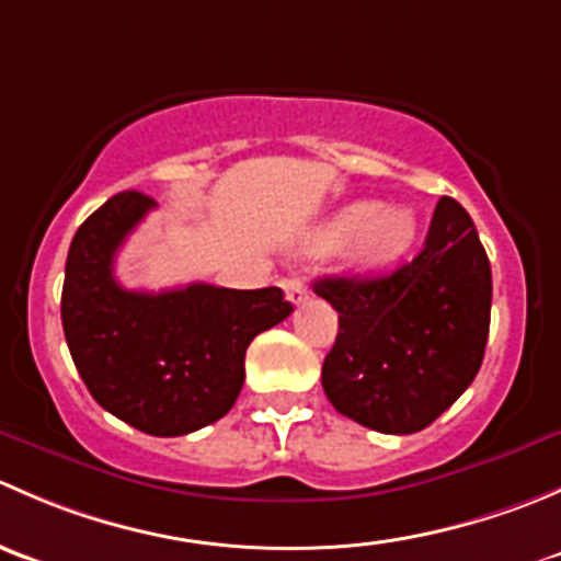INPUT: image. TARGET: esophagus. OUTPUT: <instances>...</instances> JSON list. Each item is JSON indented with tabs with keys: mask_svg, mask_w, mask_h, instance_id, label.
<instances>
[{
	"mask_svg": "<svg viewBox=\"0 0 561 561\" xmlns=\"http://www.w3.org/2000/svg\"><path fill=\"white\" fill-rule=\"evenodd\" d=\"M282 287H285V296H287V301L290 304H304L309 298V287H307V282L304 279H298V276H293V279H285L282 282Z\"/></svg>",
	"mask_w": 561,
	"mask_h": 561,
	"instance_id": "1",
	"label": "esophagus"
}]
</instances>
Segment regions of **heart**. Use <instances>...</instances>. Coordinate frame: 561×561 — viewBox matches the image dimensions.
I'll list each match as a JSON object with an SVG mask.
<instances>
[{"mask_svg":"<svg viewBox=\"0 0 561 561\" xmlns=\"http://www.w3.org/2000/svg\"><path fill=\"white\" fill-rule=\"evenodd\" d=\"M417 217L410 206H380L358 201L328 217L307 239L309 252L339 247V257L353 271H377L410 252Z\"/></svg>","mask_w":561,"mask_h":561,"instance_id":"1","label":"heart"}]
</instances>
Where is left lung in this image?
I'll use <instances>...</instances> for the list:
<instances>
[{
  "mask_svg": "<svg viewBox=\"0 0 561 561\" xmlns=\"http://www.w3.org/2000/svg\"><path fill=\"white\" fill-rule=\"evenodd\" d=\"M314 293L339 312L322 390L342 415L382 434L437 421L483 364L491 265L472 217L439 197L412 263L386 276H322Z\"/></svg>",
  "mask_w": 561,
  "mask_h": 561,
  "instance_id": "left-lung-1",
  "label": "left lung"
}]
</instances>
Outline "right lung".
<instances>
[{
  "label": "right lung",
  "mask_w": 561,
  "mask_h": 561,
  "mask_svg": "<svg viewBox=\"0 0 561 561\" xmlns=\"http://www.w3.org/2000/svg\"><path fill=\"white\" fill-rule=\"evenodd\" d=\"M151 208L144 192H118L78 228L61 325L78 375L103 410L151 437H181L228 415L244 386L249 342L293 307L279 287L195 282L144 293L118 285V247Z\"/></svg>",
  "instance_id": "1"
}]
</instances>
